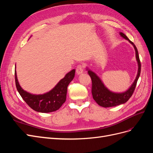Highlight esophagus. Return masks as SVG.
Here are the masks:
<instances>
[{"mask_svg":"<svg viewBox=\"0 0 153 153\" xmlns=\"http://www.w3.org/2000/svg\"><path fill=\"white\" fill-rule=\"evenodd\" d=\"M84 72V66L82 65H79L78 66L76 69V73L77 75H80L81 74Z\"/></svg>","mask_w":153,"mask_h":153,"instance_id":"obj_1","label":"esophagus"}]
</instances>
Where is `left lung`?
Listing matches in <instances>:
<instances>
[{
	"instance_id": "1",
	"label": "left lung",
	"mask_w": 153,
	"mask_h": 153,
	"mask_svg": "<svg viewBox=\"0 0 153 153\" xmlns=\"http://www.w3.org/2000/svg\"><path fill=\"white\" fill-rule=\"evenodd\" d=\"M119 34L123 38L128 40L133 46L134 49L135 50V57L138 64V71L135 79L131 86L126 91L123 92H112L105 85L102 80H101L98 75H96V73L91 70L87 67L86 68V70L92 80V94L93 99L100 106L105 108L115 106L124 104L128 101L135 91L138 79L140 74L141 64L137 47L132 41L129 40L128 37L123 32H119Z\"/></svg>"
}]
</instances>
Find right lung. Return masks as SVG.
I'll use <instances>...</instances> for the list:
<instances>
[{"label":"right lung","mask_w":153,"mask_h":153,"mask_svg":"<svg viewBox=\"0 0 153 153\" xmlns=\"http://www.w3.org/2000/svg\"><path fill=\"white\" fill-rule=\"evenodd\" d=\"M75 69L68 73L52 90L43 94H34L24 90L18 82L15 65V83L17 91L26 103L36 112L49 113L61 108L66 100L67 88L75 76Z\"/></svg>","instance_id":"obj_1"}]
</instances>
